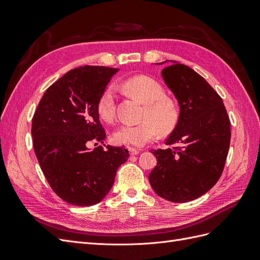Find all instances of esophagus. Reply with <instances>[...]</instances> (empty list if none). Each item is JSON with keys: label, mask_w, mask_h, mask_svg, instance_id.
<instances>
[{"label": "esophagus", "mask_w": 260, "mask_h": 260, "mask_svg": "<svg viewBox=\"0 0 260 260\" xmlns=\"http://www.w3.org/2000/svg\"><path fill=\"white\" fill-rule=\"evenodd\" d=\"M128 151H129V154L130 155H138L139 153H140V151L139 149H137V148H133V147H128Z\"/></svg>", "instance_id": "34e87169"}]
</instances>
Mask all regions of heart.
<instances>
[{
	"label": "heart",
	"mask_w": 260,
	"mask_h": 260,
	"mask_svg": "<svg viewBox=\"0 0 260 260\" xmlns=\"http://www.w3.org/2000/svg\"><path fill=\"white\" fill-rule=\"evenodd\" d=\"M121 88L144 104L142 120L137 124H122L113 133V140L117 144L143 146L152 141L158 133H168L176 127L179 112L176 103L165 96L162 86L152 78L136 76L124 80ZM115 89L109 85L99 98L98 114L106 122L115 118Z\"/></svg>",
	"instance_id": "b5f03b06"
}]
</instances>
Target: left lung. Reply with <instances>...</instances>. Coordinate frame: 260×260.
Returning <instances> with one entry per match:
<instances>
[{"mask_svg": "<svg viewBox=\"0 0 260 260\" xmlns=\"http://www.w3.org/2000/svg\"><path fill=\"white\" fill-rule=\"evenodd\" d=\"M169 61L161 77L178 101L179 119L166 140L172 147L153 152L157 165L148 180L160 198L185 203L208 192L221 176L230 146V120L221 98L201 75Z\"/></svg>", "mask_w": 260, "mask_h": 260, "instance_id": "left-lung-1", "label": "left lung"}]
</instances>
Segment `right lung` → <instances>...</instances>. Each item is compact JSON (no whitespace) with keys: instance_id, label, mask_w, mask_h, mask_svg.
Returning <instances> with one entry per match:
<instances>
[{"instance_id":"1","label":"right lung","mask_w":260,"mask_h":260,"mask_svg":"<svg viewBox=\"0 0 260 260\" xmlns=\"http://www.w3.org/2000/svg\"><path fill=\"white\" fill-rule=\"evenodd\" d=\"M117 68H75L45 91L32 118L31 136L43 174L52 190L68 204L92 206L111 191L128 149L104 143L98 101Z\"/></svg>"}]
</instances>
